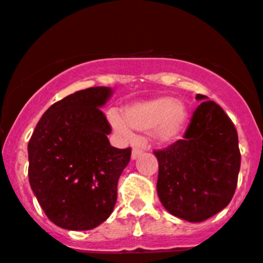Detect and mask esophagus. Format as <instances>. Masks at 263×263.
<instances>
[{
	"mask_svg": "<svg viewBox=\"0 0 263 263\" xmlns=\"http://www.w3.org/2000/svg\"><path fill=\"white\" fill-rule=\"evenodd\" d=\"M142 152H144V149H142V147L135 146L134 149H132V155H131V158H132V159H137V158H139L140 155L142 154Z\"/></svg>",
	"mask_w": 263,
	"mask_h": 263,
	"instance_id": "obj_1",
	"label": "esophagus"
}]
</instances>
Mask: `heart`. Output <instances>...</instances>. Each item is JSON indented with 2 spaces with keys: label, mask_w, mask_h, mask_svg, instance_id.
Segmentation results:
<instances>
[{
  "label": "heart",
  "mask_w": 263,
  "mask_h": 263,
  "mask_svg": "<svg viewBox=\"0 0 263 263\" xmlns=\"http://www.w3.org/2000/svg\"><path fill=\"white\" fill-rule=\"evenodd\" d=\"M109 121L117 134L127 140L134 137L132 129H135L152 131L159 142H171L182 131L187 121V109L181 101L160 96L131 104L124 109L123 118L116 111H110Z\"/></svg>",
  "instance_id": "b5f03b06"
}]
</instances>
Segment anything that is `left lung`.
<instances>
[{
	"instance_id": "obj_1",
	"label": "left lung",
	"mask_w": 263,
	"mask_h": 263,
	"mask_svg": "<svg viewBox=\"0 0 263 263\" xmlns=\"http://www.w3.org/2000/svg\"><path fill=\"white\" fill-rule=\"evenodd\" d=\"M182 140L155 150L159 163L157 191L163 207L189 222H202L233 199L240 170L238 132L223 109L196 95Z\"/></svg>"
}]
</instances>
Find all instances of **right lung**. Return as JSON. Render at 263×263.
<instances>
[{"instance_id":"add662e5","label":"right lung","mask_w":263,"mask_h":263,"mask_svg":"<svg viewBox=\"0 0 263 263\" xmlns=\"http://www.w3.org/2000/svg\"><path fill=\"white\" fill-rule=\"evenodd\" d=\"M111 88L90 87L52 104L28 144L29 183L43 212L67 230H91L113 212L131 147L111 146L101 106Z\"/></svg>"}]
</instances>
